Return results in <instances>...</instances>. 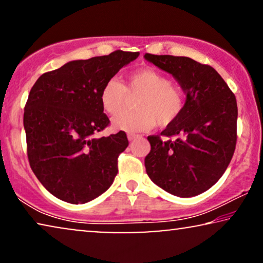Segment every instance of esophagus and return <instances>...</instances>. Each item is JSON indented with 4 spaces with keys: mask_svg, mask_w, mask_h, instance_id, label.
I'll list each match as a JSON object with an SVG mask.
<instances>
[{
    "mask_svg": "<svg viewBox=\"0 0 263 263\" xmlns=\"http://www.w3.org/2000/svg\"><path fill=\"white\" fill-rule=\"evenodd\" d=\"M139 138H141V135L134 134V133H129V134H128V140H129V141H134V140L139 139Z\"/></svg>",
    "mask_w": 263,
    "mask_h": 263,
    "instance_id": "1",
    "label": "esophagus"
}]
</instances>
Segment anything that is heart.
<instances>
[{"label":"heart","instance_id":"b5f03b06","mask_svg":"<svg viewBox=\"0 0 263 263\" xmlns=\"http://www.w3.org/2000/svg\"><path fill=\"white\" fill-rule=\"evenodd\" d=\"M134 112H125L114 120L115 129L142 132L158 125L165 128L181 116L185 106V93L166 75L151 67L132 71L122 84L111 79L103 86L100 104L107 115L116 116L128 106L129 97H136Z\"/></svg>","mask_w":263,"mask_h":263}]
</instances>
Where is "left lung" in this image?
Segmentation results:
<instances>
[{
    "label": "left lung",
    "instance_id": "1",
    "mask_svg": "<svg viewBox=\"0 0 263 263\" xmlns=\"http://www.w3.org/2000/svg\"><path fill=\"white\" fill-rule=\"evenodd\" d=\"M145 59L172 74L186 93L181 116L160 135L147 138L145 158L149 178L165 192L192 197L219 181L235 153L236 97L218 71L183 56L152 55Z\"/></svg>",
    "mask_w": 263,
    "mask_h": 263
}]
</instances>
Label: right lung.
<instances>
[{"instance_id":"obj_1","label":"right lung","mask_w":263,"mask_h":263,"mask_svg":"<svg viewBox=\"0 0 263 263\" xmlns=\"http://www.w3.org/2000/svg\"><path fill=\"white\" fill-rule=\"evenodd\" d=\"M139 52L71 61L39 77L25 105L30 166L44 188L69 203L88 202L112 184L124 132L98 136L110 121L100 104L103 86Z\"/></svg>"}]
</instances>
